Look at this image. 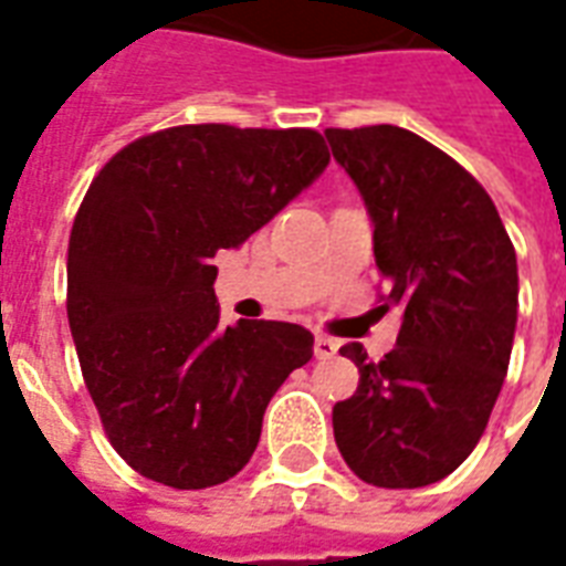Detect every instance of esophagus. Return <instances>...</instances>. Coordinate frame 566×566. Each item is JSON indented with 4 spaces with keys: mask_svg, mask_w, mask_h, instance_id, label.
<instances>
[{
    "mask_svg": "<svg viewBox=\"0 0 566 566\" xmlns=\"http://www.w3.org/2000/svg\"><path fill=\"white\" fill-rule=\"evenodd\" d=\"M313 352L318 360H331L333 354L339 352V343H336V339H331V336H322V333H318V336H315Z\"/></svg>",
    "mask_w": 566,
    "mask_h": 566,
    "instance_id": "esophagus-1",
    "label": "esophagus"
}]
</instances>
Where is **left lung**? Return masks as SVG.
Wrapping results in <instances>:
<instances>
[{"instance_id":"left-lung-1","label":"left lung","mask_w":566,"mask_h":566,"mask_svg":"<svg viewBox=\"0 0 566 566\" xmlns=\"http://www.w3.org/2000/svg\"><path fill=\"white\" fill-rule=\"evenodd\" d=\"M375 223L396 348L371 363L339 348L360 387L333 407V437L357 479L413 490L461 467L496 405L514 348L516 253L470 170L401 126L324 129Z\"/></svg>"}]
</instances>
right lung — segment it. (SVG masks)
I'll return each mask as SVG.
<instances>
[{"mask_svg":"<svg viewBox=\"0 0 566 566\" xmlns=\"http://www.w3.org/2000/svg\"><path fill=\"white\" fill-rule=\"evenodd\" d=\"M327 161L315 129L191 124L126 144L87 188L67 248L70 333L108 440L144 479H233L271 396L313 357L301 324L223 331L212 256L248 242Z\"/></svg>","mask_w":566,"mask_h":566,"instance_id":"1","label":"right lung"}]
</instances>
